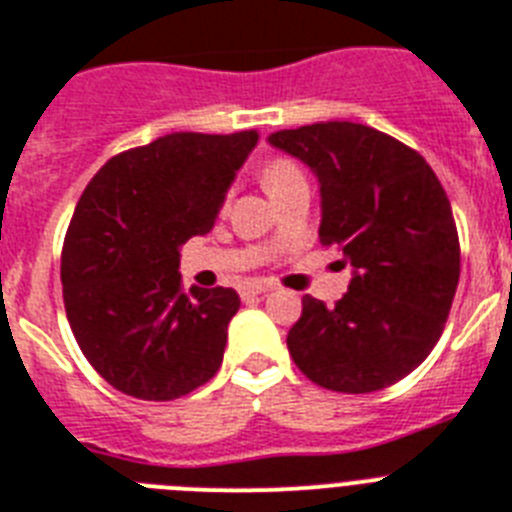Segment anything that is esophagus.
Here are the masks:
<instances>
[{"instance_id": "esophagus-1", "label": "esophagus", "mask_w": 512, "mask_h": 512, "mask_svg": "<svg viewBox=\"0 0 512 512\" xmlns=\"http://www.w3.org/2000/svg\"><path fill=\"white\" fill-rule=\"evenodd\" d=\"M270 289H273V286L263 284V281H247L239 292H242L244 299H249V297H260V294L270 292Z\"/></svg>"}]
</instances>
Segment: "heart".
Instances as JSON below:
<instances>
[{"label":"heart","mask_w":512,"mask_h":512,"mask_svg":"<svg viewBox=\"0 0 512 512\" xmlns=\"http://www.w3.org/2000/svg\"><path fill=\"white\" fill-rule=\"evenodd\" d=\"M302 181H307L305 173L289 157H276V160H270L263 168V184L270 197H276L284 189H289L294 184H302Z\"/></svg>","instance_id":"obj_1"}]
</instances>
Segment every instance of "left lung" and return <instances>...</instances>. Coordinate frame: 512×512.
I'll list each match as a JSON object with an SVG mask.
<instances>
[{
  "label": "left lung",
  "mask_w": 512,
  "mask_h": 512,
  "mask_svg": "<svg viewBox=\"0 0 512 512\" xmlns=\"http://www.w3.org/2000/svg\"><path fill=\"white\" fill-rule=\"evenodd\" d=\"M321 181V244L355 268L334 307L305 294L286 347L313 384L368 394L429 357L460 278L450 199L415 149L350 120L270 134Z\"/></svg>",
  "instance_id": "1"
}]
</instances>
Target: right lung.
I'll use <instances>...</instances> for the list:
<instances>
[{"mask_svg": "<svg viewBox=\"0 0 512 512\" xmlns=\"http://www.w3.org/2000/svg\"><path fill=\"white\" fill-rule=\"evenodd\" d=\"M255 131L168 134L107 160L62 244V299L91 368L136 400L168 402L218 373L234 289L184 292L178 247L215 223Z\"/></svg>", "mask_w": 512, "mask_h": 512, "instance_id": "1", "label": "right lung"}]
</instances>
